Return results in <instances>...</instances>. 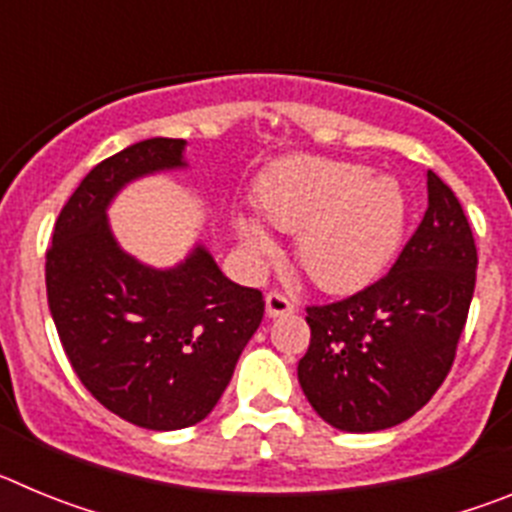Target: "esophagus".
<instances>
[{
	"mask_svg": "<svg viewBox=\"0 0 512 512\" xmlns=\"http://www.w3.org/2000/svg\"><path fill=\"white\" fill-rule=\"evenodd\" d=\"M289 312H295V305H292L287 295H282V292H269L266 295V315L269 318H282V315H289Z\"/></svg>",
	"mask_w": 512,
	"mask_h": 512,
	"instance_id": "1",
	"label": "esophagus"
}]
</instances>
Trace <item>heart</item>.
I'll list each match as a JSON object with an SVG mask.
<instances>
[{"mask_svg": "<svg viewBox=\"0 0 512 512\" xmlns=\"http://www.w3.org/2000/svg\"><path fill=\"white\" fill-rule=\"evenodd\" d=\"M259 207L271 228L297 233V264L323 292H354L372 282L395 253L408 215L392 176L325 156L274 166L259 184ZM235 228L253 259L274 253L256 220L238 217Z\"/></svg>", "mask_w": 512, "mask_h": 512, "instance_id": "heart-1", "label": "heart"}]
</instances>
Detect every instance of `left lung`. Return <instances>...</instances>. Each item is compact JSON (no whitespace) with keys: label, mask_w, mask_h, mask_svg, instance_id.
I'll use <instances>...</instances> for the list:
<instances>
[{"label":"left lung","mask_w":512,"mask_h":512,"mask_svg":"<svg viewBox=\"0 0 512 512\" xmlns=\"http://www.w3.org/2000/svg\"><path fill=\"white\" fill-rule=\"evenodd\" d=\"M428 210L390 274L307 307L297 379L338 431L372 433L418 413L449 374L477 282V246L456 194L433 171Z\"/></svg>","instance_id":"left-lung-1"}]
</instances>
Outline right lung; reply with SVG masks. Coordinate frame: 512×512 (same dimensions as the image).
Returning <instances> with one entry per match:
<instances>
[{"mask_svg": "<svg viewBox=\"0 0 512 512\" xmlns=\"http://www.w3.org/2000/svg\"><path fill=\"white\" fill-rule=\"evenodd\" d=\"M184 148L187 140L151 138L104 158L63 205L45 253L48 307L76 377L148 431L205 420L264 318L259 289L230 282L200 243L171 269H153L112 235L117 192L184 169Z\"/></svg>", "mask_w": 512, "mask_h": 512, "instance_id": "1", "label": "right lung"}]
</instances>
